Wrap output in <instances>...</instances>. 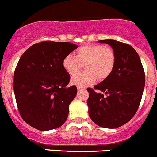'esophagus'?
Here are the masks:
<instances>
[{
	"mask_svg": "<svg viewBox=\"0 0 157 157\" xmlns=\"http://www.w3.org/2000/svg\"><path fill=\"white\" fill-rule=\"evenodd\" d=\"M83 89H84V88H83V87H81V86H78V87H77V89H78V91L82 90Z\"/></svg>",
	"mask_w": 157,
	"mask_h": 157,
	"instance_id": "1",
	"label": "esophagus"
}]
</instances>
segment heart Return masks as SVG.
Returning <instances> with one entry per match:
<instances>
[{"instance_id":"obj_1","label":"heart","mask_w":157,"mask_h":157,"mask_svg":"<svg viewBox=\"0 0 157 157\" xmlns=\"http://www.w3.org/2000/svg\"><path fill=\"white\" fill-rule=\"evenodd\" d=\"M85 65L86 71L76 74ZM116 65V55L111 48L100 44H87L78 49L75 56L68 55L64 58L62 65L70 75L75 76L71 78V83L75 86H89L105 79L110 75Z\"/></svg>"}]
</instances>
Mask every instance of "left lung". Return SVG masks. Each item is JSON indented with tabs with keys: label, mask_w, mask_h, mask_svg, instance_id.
Segmentation results:
<instances>
[{
	"label": "left lung",
	"mask_w": 157,
	"mask_h": 157,
	"mask_svg": "<svg viewBox=\"0 0 157 157\" xmlns=\"http://www.w3.org/2000/svg\"><path fill=\"white\" fill-rule=\"evenodd\" d=\"M98 42L111 46L116 65L108 78L94 86L95 90L87 89L89 114L98 126L116 129L129 122L138 109L145 87L144 70L138 53L129 44L113 39Z\"/></svg>",
	"instance_id": "obj_1"
}]
</instances>
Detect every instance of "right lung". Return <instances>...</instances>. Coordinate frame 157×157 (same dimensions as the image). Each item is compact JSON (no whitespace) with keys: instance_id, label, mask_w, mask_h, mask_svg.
Returning <instances> with one entry per match:
<instances>
[{"instance_id":"obj_1","label":"right lung","mask_w":157,"mask_h":157,"mask_svg":"<svg viewBox=\"0 0 157 157\" xmlns=\"http://www.w3.org/2000/svg\"><path fill=\"white\" fill-rule=\"evenodd\" d=\"M78 48L70 42L42 41L31 46L20 58L14 92L22 119L32 127L48 131L66 121L77 88L68 86L70 75L62 61Z\"/></svg>"}]
</instances>
